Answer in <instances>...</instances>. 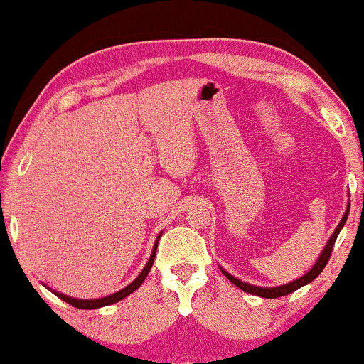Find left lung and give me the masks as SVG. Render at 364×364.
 <instances>
[{
	"instance_id": "obj_1",
	"label": "left lung",
	"mask_w": 364,
	"mask_h": 364,
	"mask_svg": "<svg viewBox=\"0 0 364 364\" xmlns=\"http://www.w3.org/2000/svg\"><path fill=\"white\" fill-rule=\"evenodd\" d=\"M348 213H350V205H348L346 212H345V215H343V218H341V222L338 223L336 230L333 232L331 238H330V240H328V243H326L325 250H323V253H321V255H320V258H318V262L315 263V265H313L311 270L308 272L306 275H303L301 278H298V280L291 282V283H288V285H282V287H273V288H262V287H253V285H248V283H243V282H240V280H237L235 277H232L230 273H227L225 270H222V273H223V275H225V277L228 278V280H230V282L233 283V285L238 287V288H240V290H243V291H247V293H252V295H257V296H262V298H278V296H285V295H290V293L296 291L298 288L305 287V285H308V283H310V282L315 280V278H316L318 275H320V273L323 272V268L326 267V263H328V260H330V257H331L333 245H335V242H336V238H338V233L341 232L343 225H345V223H346Z\"/></svg>"
}]
</instances>
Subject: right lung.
I'll list each match as a JSON object with an SVG mask.
<instances>
[{
    "instance_id": "obj_1",
    "label": "right lung",
    "mask_w": 364,
    "mask_h": 364,
    "mask_svg": "<svg viewBox=\"0 0 364 364\" xmlns=\"http://www.w3.org/2000/svg\"><path fill=\"white\" fill-rule=\"evenodd\" d=\"M156 250H157V242H156V245H154L152 255H151V258H149L146 268H144V270L141 272V275H139L136 280L131 283V285H127L126 288H122L121 291L114 293V295H109L106 298H99V300H76V298L66 296V295H63V293H56V291H54V295H56L58 298H61V300H64L66 303H69V305H73V306H76V308H81V310H96V308L107 306V305H112V303H117L119 300H122V298H126L127 295H131L132 291H136L137 288L142 285V282L146 280V277L149 275V272H151V267H152V263H154V257H156Z\"/></svg>"
}]
</instances>
